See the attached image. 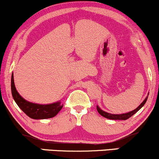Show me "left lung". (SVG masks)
<instances>
[{
    "label": "left lung",
    "instance_id": "8db88e82",
    "mask_svg": "<svg viewBox=\"0 0 159 159\" xmlns=\"http://www.w3.org/2000/svg\"><path fill=\"white\" fill-rule=\"evenodd\" d=\"M147 98H148V96H147V98H146L145 99L143 100V102L140 104L139 106L137 107L136 109H134V111H130V112L125 113V114H109V113L105 112V111H104L102 110V109H100V107H98V106H96V108H97L98 112L99 113V114H101L102 116H104V117L107 118V119H109V120H125L129 119V118L131 117V116H133V115L135 114V113L138 112V111H139L140 109L143 106L144 104H145L146 102H147Z\"/></svg>",
    "mask_w": 159,
    "mask_h": 159
}]
</instances>
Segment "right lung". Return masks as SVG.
<instances>
[{
  "label": "right lung",
  "instance_id": "add662e5",
  "mask_svg": "<svg viewBox=\"0 0 159 159\" xmlns=\"http://www.w3.org/2000/svg\"><path fill=\"white\" fill-rule=\"evenodd\" d=\"M11 90H12V97L18 106L22 110L25 114H26L29 117L32 119L41 120L54 117L63 107L61 102L48 104V105H39V104L30 102L25 100L16 90L14 84L13 74H12V78H11Z\"/></svg>",
  "mask_w": 159,
  "mask_h": 159
}]
</instances>
